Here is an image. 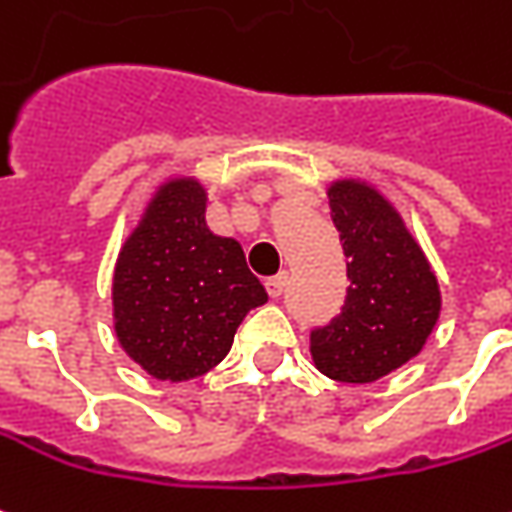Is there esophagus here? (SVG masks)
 I'll return each instance as SVG.
<instances>
[{
	"label": "esophagus",
	"instance_id": "1",
	"mask_svg": "<svg viewBox=\"0 0 512 512\" xmlns=\"http://www.w3.org/2000/svg\"><path fill=\"white\" fill-rule=\"evenodd\" d=\"M285 288H288V274H285V271H282V274H277V277H268L266 280V291L271 299L282 296V293H285Z\"/></svg>",
	"mask_w": 512,
	"mask_h": 512
}]
</instances>
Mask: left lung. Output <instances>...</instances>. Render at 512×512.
Segmentation results:
<instances>
[{
	"label": "left lung",
	"mask_w": 512,
	"mask_h": 512,
	"mask_svg": "<svg viewBox=\"0 0 512 512\" xmlns=\"http://www.w3.org/2000/svg\"><path fill=\"white\" fill-rule=\"evenodd\" d=\"M330 216L346 255V299L310 332V355L338 382H374L421 352L441 313V291L399 213L366 182L330 188Z\"/></svg>",
	"instance_id": "left-lung-1"
}]
</instances>
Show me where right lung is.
I'll return each instance as SVG.
<instances>
[{"instance_id": "obj_1", "label": "right lung", "mask_w": 512, "mask_h": 512, "mask_svg": "<svg viewBox=\"0 0 512 512\" xmlns=\"http://www.w3.org/2000/svg\"><path fill=\"white\" fill-rule=\"evenodd\" d=\"M266 299L241 244L207 230L205 188L196 180H169L157 191L113 274L119 343L169 382L221 363L238 324Z\"/></svg>"}]
</instances>
